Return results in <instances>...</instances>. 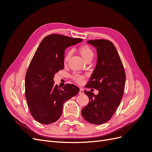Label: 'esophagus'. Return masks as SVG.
<instances>
[{
	"mask_svg": "<svg viewBox=\"0 0 152 152\" xmlns=\"http://www.w3.org/2000/svg\"><path fill=\"white\" fill-rule=\"evenodd\" d=\"M79 94H84V90L82 89V88L80 89V91H79Z\"/></svg>",
	"mask_w": 152,
	"mask_h": 152,
	"instance_id": "obj_1",
	"label": "esophagus"
}]
</instances>
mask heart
Segmentation results:
<instances>
[{
    "label": "heart",
    "instance_id": "1",
    "mask_svg": "<svg viewBox=\"0 0 152 152\" xmlns=\"http://www.w3.org/2000/svg\"><path fill=\"white\" fill-rule=\"evenodd\" d=\"M79 53L80 54L82 57L84 58L85 61H86L87 59H88L89 58H93V55H94L93 51L92 50L91 48L88 46V45H82V46H81L79 48ZM70 56V53L69 52L65 55V58H64V62L65 63L67 62ZM72 79L75 82H77V83L81 84L84 79V76L79 75V74H73L72 75Z\"/></svg>",
    "mask_w": 152,
    "mask_h": 152
}]
</instances>
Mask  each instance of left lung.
<instances>
[{"label":"left lung","mask_w":152,"mask_h":152,"mask_svg":"<svg viewBox=\"0 0 152 152\" xmlns=\"http://www.w3.org/2000/svg\"><path fill=\"white\" fill-rule=\"evenodd\" d=\"M97 50V63L86 87L98 91L97 95L85 91L89 102L82 110V115L91 124L100 125L113 115L123 97L126 73L117 50L111 41H87Z\"/></svg>","instance_id":"8db88e82"}]
</instances>
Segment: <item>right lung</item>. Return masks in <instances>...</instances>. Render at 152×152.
Returning a JSON list of instances; mask_svg holds the SVG:
<instances>
[{
    "label": "right lung",
    "instance_id": "1",
    "mask_svg": "<svg viewBox=\"0 0 152 152\" xmlns=\"http://www.w3.org/2000/svg\"><path fill=\"white\" fill-rule=\"evenodd\" d=\"M82 39L51 34L45 37L31 59L25 76V97L35 121L49 124L61 117L63 104L77 95L79 88L67 84L61 88L54 86L56 73L64 68L65 50Z\"/></svg>",
    "mask_w": 152,
    "mask_h": 152
}]
</instances>
